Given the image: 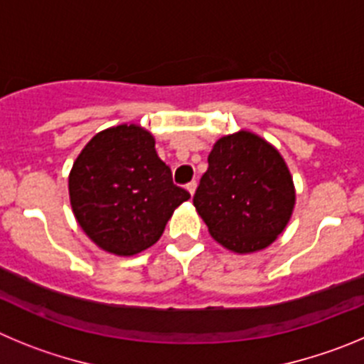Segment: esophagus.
I'll list each match as a JSON object with an SVG mask.
<instances>
[{"label": "esophagus", "mask_w": 364, "mask_h": 364, "mask_svg": "<svg viewBox=\"0 0 364 364\" xmlns=\"http://www.w3.org/2000/svg\"><path fill=\"white\" fill-rule=\"evenodd\" d=\"M196 186H198V183H196V181H190L188 185H186V190H188V194H190V196H194Z\"/></svg>", "instance_id": "1"}]
</instances>
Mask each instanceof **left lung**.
<instances>
[{"mask_svg":"<svg viewBox=\"0 0 364 364\" xmlns=\"http://www.w3.org/2000/svg\"><path fill=\"white\" fill-rule=\"evenodd\" d=\"M294 205L290 170L270 143L247 130L215 141L194 206L218 243L237 254L263 250L284 230Z\"/></svg>","mask_w":364,"mask_h":364,"instance_id":"1","label":"left lung"}]
</instances>
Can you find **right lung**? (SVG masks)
Returning a JSON list of instances; mask_svg holds the SVG:
<instances>
[{
	"label": "right lung",
	"instance_id": "obj_1",
	"mask_svg": "<svg viewBox=\"0 0 364 364\" xmlns=\"http://www.w3.org/2000/svg\"><path fill=\"white\" fill-rule=\"evenodd\" d=\"M74 215L105 252L134 255L152 247L190 194L174 185L150 132L107 129L87 143L68 176Z\"/></svg>",
	"mask_w": 364,
	"mask_h": 364
}]
</instances>
